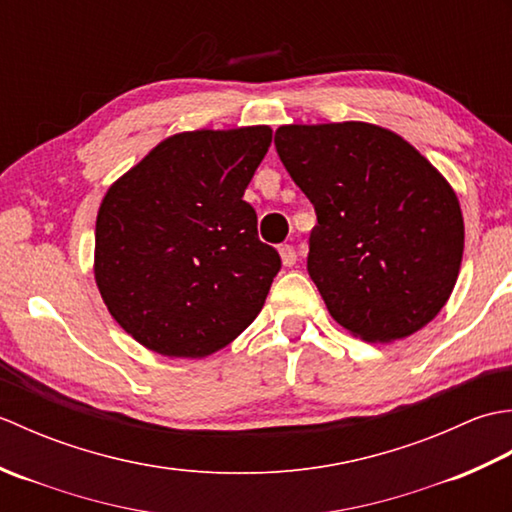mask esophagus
Returning <instances> with one entry per match:
<instances>
[{
  "instance_id": "obj_1",
  "label": "esophagus",
  "mask_w": 512,
  "mask_h": 512,
  "mask_svg": "<svg viewBox=\"0 0 512 512\" xmlns=\"http://www.w3.org/2000/svg\"><path fill=\"white\" fill-rule=\"evenodd\" d=\"M279 257H281V264H284V266H295L297 264V250L292 248L290 244L279 246Z\"/></svg>"
}]
</instances>
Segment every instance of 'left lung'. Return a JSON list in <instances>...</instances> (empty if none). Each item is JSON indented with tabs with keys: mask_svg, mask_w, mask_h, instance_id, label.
Returning a JSON list of instances; mask_svg holds the SVG:
<instances>
[{
	"mask_svg": "<svg viewBox=\"0 0 512 512\" xmlns=\"http://www.w3.org/2000/svg\"><path fill=\"white\" fill-rule=\"evenodd\" d=\"M275 147L317 211L308 273L332 319L372 343L436 319L464 253L447 178L396 132L361 121L281 125Z\"/></svg>",
	"mask_w": 512,
	"mask_h": 512,
	"instance_id": "8db88e82",
	"label": "left lung"
}]
</instances>
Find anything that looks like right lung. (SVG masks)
I'll use <instances>...</instances> for the list:
<instances>
[{
  "mask_svg": "<svg viewBox=\"0 0 512 512\" xmlns=\"http://www.w3.org/2000/svg\"><path fill=\"white\" fill-rule=\"evenodd\" d=\"M270 140L268 125L173 134L107 189L94 279L147 350L204 358L262 312L281 259L242 198Z\"/></svg>",
  "mask_w": 512,
  "mask_h": 512,
  "instance_id": "add662e5",
  "label": "right lung"
}]
</instances>
